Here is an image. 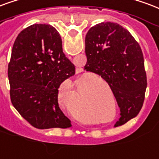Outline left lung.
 I'll list each match as a JSON object with an SVG mask.
<instances>
[{"label":"left lung","instance_id":"obj_1","mask_svg":"<svg viewBox=\"0 0 159 159\" xmlns=\"http://www.w3.org/2000/svg\"><path fill=\"white\" fill-rule=\"evenodd\" d=\"M86 71L105 80L120 109L116 126L135 118L142 109L148 82L139 43L117 23H98L86 35Z\"/></svg>","mask_w":159,"mask_h":159}]
</instances>
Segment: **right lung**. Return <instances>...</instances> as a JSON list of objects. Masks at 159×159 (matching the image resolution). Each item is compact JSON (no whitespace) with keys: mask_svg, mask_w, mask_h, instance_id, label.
<instances>
[{"mask_svg":"<svg viewBox=\"0 0 159 159\" xmlns=\"http://www.w3.org/2000/svg\"><path fill=\"white\" fill-rule=\"evenodd\" d=\"M75 72L57 30L49 24L29 26L17 35L8 64L12 105L35 128L70 127L59 107L58 89Z\"/></svg>","mask_w":159,"mask_h":159,"instance_id":"obj_1","label":"right lung"}]
</instances>
